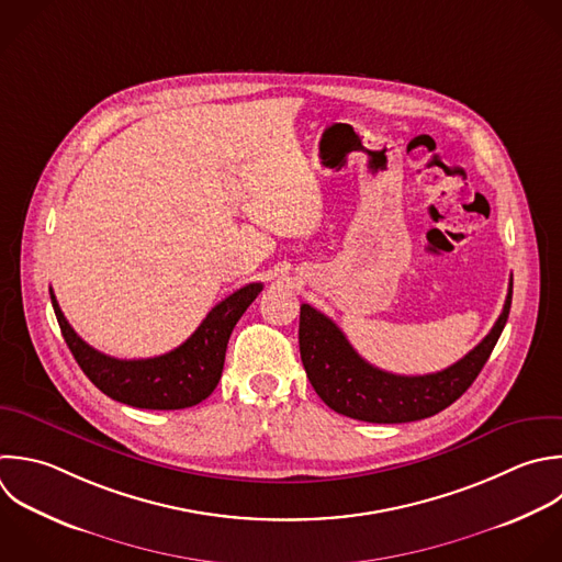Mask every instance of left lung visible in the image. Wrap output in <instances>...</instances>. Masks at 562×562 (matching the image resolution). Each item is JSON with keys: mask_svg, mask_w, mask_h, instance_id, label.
I'll return each mask as SVG.
<instances>
[{"mask_svg": "<svg viewBox=\"0 0 562 562\" xmlns=\"http://www.w3.org/2000/svg\"><path fill=\"white\" fill-rule=\"evenodd\" d=\"M509 305L512 283L501 316L472 351L437 373L397 375L360 358L331 318L303 303L299 321L301 360L318 397L340 415L373 424L424 419L450 406L476 380L507 323Z\"/></svg>", "mask_w": 562, "mask_h": 562, "instance_id": "left-lung-1", "label": "left lung"}]
</instances>
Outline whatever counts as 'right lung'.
Masks as SVG:
<instances>
[{
	"instance_id": "add662e5",
	"label": "right lung",
	"mask_w": 562,
	"mask_h": 562,
	"mask_svg": "<svg viewBox=\"0 0 562 562\" xmlns=\"http://www.w3.org/2000/svg\"><path fill=\"white\" fill-rule=\"evenodd\" d=\"M261 290L263 283L244 285L217 303L180 347L143 360H121L90 347L66 321L53 290L50 299L75 360L97 389L136 408L176 411L195 406L215 391L233 327Z\"/></svg>"
}]
</instances>
